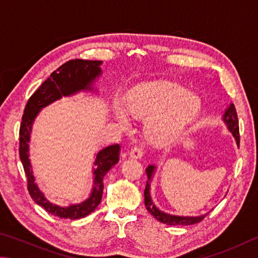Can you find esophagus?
I'll list each match as a JSON object with an SVG mask.
<instances>
[{
    "label": "esophagus",
    "mask_w": 258,
    "mask_h": 258,
    "mask_svg": "<svg viewBox=\"0 0 258 258\" xmlns=\"http://www.w3.org/2000/svg\"><path fill=\"white\" fill-rule=\"evenodd\" d=\"M143 155L144 150L142 146H135L132 148V151H130V157H133V159H141Z\"/></svg>",
    "instance_id": "1"
}]
</instances>
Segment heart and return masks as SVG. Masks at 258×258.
<instances>
[{
  "label": "heart",
  "mask_w": 258,
  "mask_h": 258,
  "mask_svg": "<svg viewBox=\"0 0 258 258\" xmlns=\"http://www.w3.org/2000/svg\"><path fill=\"white\" fill-rule=\"evenodd\" d=\"M201 98L172 81H154L139 86L125 103V110L138 117L148 116L145 130L152 142L166 144L177 139L200 111ZM116 115L122 122L126 116L121 108Z\"/></svg>",
  "instance_id": "obj_1"
}]
</instances>
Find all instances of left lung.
Wrapping results in <instances>:
<instances>
[{
  "instance_id": "left-lung-1",
  "label": "left lung",
  "mask_w": 258,
  "mask_h": 258,
  "mask_svg": "<svg viewBox=\"0 0 258 258\" xmlns=\"http://www.w3.org/2000/svg\"><path fill=\"white\" fill-rule=\"evenodd\" d=\"M223 120L227 122L230 132L233 134V136H234V138H236L237 144L239 146V144H240V135H239V122H238V115H237L236 107H234V104H230L229 108L224 113ZM154 169H155L154 165H150L146 169V175H147L148 180L146 181L145 190H144L146 210L150 212V213L154 216L157 221H160V222L168 224V225H190V224H195V223H198V222H201V221H203V219L205 218L206 214L202 215V216H197V218L170 215V214H166V213H163V212H161L154 204H153L152 198L150 195V180L152 178L153 172H154Z\"/></svg>"
}]
</instances>
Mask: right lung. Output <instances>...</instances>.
Masks as SVG:
<instances>
[{
    "label": "right lung",
    "mask_w": 258,
    "mask_h": 258,
    "mask_svg": "<svg viewBox=\"0 0 258 258\" xmlns=\"http://www.w3.org/2000/svg\"><path fill=\"white\" fill-rule=\"evenodd\" d=\"M101 63V61L76 58V60H70L58 67L55 71L52 72L49 78L45 80L29 97L26 104L24 114H22L19 130V155L27 177V188H28L29 195L34 202L42 206L45 211L61 219H81L95 211L102 201L104 175L108 172V170L113 165L119 162L121 146L119 144H115V145L107 146L97 153L96 161L94 163L96 165V169L94 171V188L88 200L78 205L60 207L49 203L35 183L28 159V142L31 125H33V122L40 108L62 96H68V95L74 94L81 89H90L93 80L101 74V69H99Z\"/></svg>",
    "instance_id": "right-lung-1"
}]
</instances>
